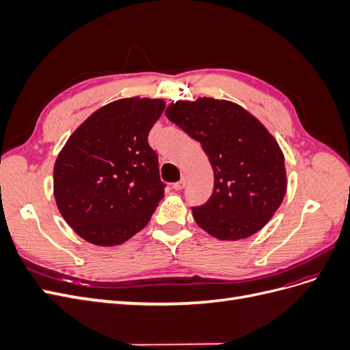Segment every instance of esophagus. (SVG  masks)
I'll list each match as a JSON object with an SVG mask.
<instances>
[{
	"label": "esophagus",
	"mask_w": 350,
	"mask_h": 350,
	"mask_svg": "<svg viewBox=\"0 0 350 350\" xmlns=\"http://www.w3.org/2000/svg\"><path fill=\"white\" fill-rule=\"evenodd\" d=\"M185 185H187V176L184 175V176H181V179H179L178 183L172 184V188L176 189V191H179V189H183Z\"/></svg>",
	"instance_id": "esophagus-1"
}]
</instances>
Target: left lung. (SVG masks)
<instances>
[{
  "mask_svg": "<svg viewBox=\"0 0 350 350\" xmlns=\"http://www.w3.org/2000/svg\"><path fill=\"white\" fill-rule=\"evenodd\" d=\"M165 113L201 143L213 167V194L193 207L197 225L220 241L266 226L288 188L283 152L266 126L241 105L215 98L176 100Z\"/></svg>",
  "mask_w": 350,
  "mask_h": 350,
  "instance_id": "1",
  "label": "left lung"
}]
</instances>
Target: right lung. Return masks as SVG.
Masks as SVG:
<instances>
[{
	"instance_id": "obj_1",
	"label": "right lung",
	"mask_w": 350,
	"mask_h": 350,
	"mask_svg": "<svg viewBox=\"0 0 350 350\" xmlns=\"http://www.w3.org/2000/svg\"><path fill=\"white\" fill-rule=\"evenodd\" d=\"M165 107L163 99L113 100L84 120L58 153L55 203L84 241L121 245L149 224L165 184L147 135Z\"/></svg>"
}]
</instances>
